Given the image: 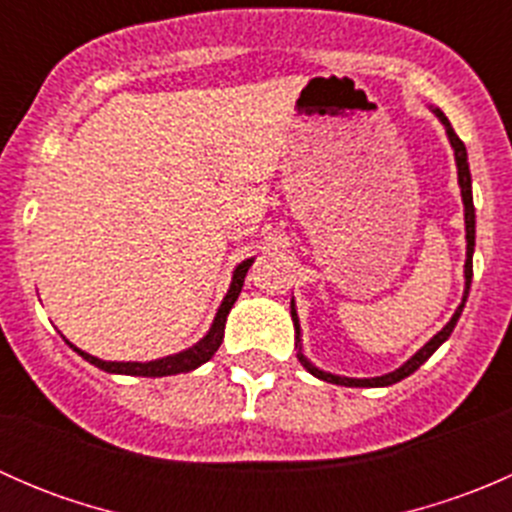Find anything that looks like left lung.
Listing matches in <instances>:
<instances>
[{
  "label": "left lung",
  "instance_id": "obj_1",
  "mask_svg": "<svg viewBox=\"0 0 512 512\" xmlns=\"http://www.w3.org/2000/svg\"><path fill=\"white\" fill-rule=\"evenodd\" d=\"M436 116L441 118V123L446 126V133H448V141H451L453 146V153H456V165H458V185H461V195H463V205H466V240H468V247H466V292H463V302L461 307L456 309V314L451 317V322L446 324V327L441 329V332L436 334V337L431 339V342L426 344V347H421L418 352L411 356L409 361H406L404 366H399L396 371H391V374H384V376H374V379H347V376H334V374H327V371L317 369V366L309 364L307 359H304L302 352H297V359L302 361L304 369L309 371V374H314L317 379L322 381H329V384H339V386H391L396 384V381L406 379V376H411L418 366L423 364V361L428 359L433 352H436L438 347H441L443 342H446L448 337H451L453 327H456L458 317H461L463 307H466V299H468V289H471V280H473V247H476V210H473V193H471V170H468V153H466V146H463L461 138L456 136V131L451 128V123H448V118L443 116V111H438L436 108ZM292 322H294V347H299V319H297V312H294V302H292Z\"/></svg>",
  "mask_w": 512,
  "mask_h": 512
}]
</instances>
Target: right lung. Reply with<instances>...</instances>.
Segmentation results:
<instances>
[{"label": "right lung", "mask_w": 512, "mask_h": 512, "mask_svg": "<svg viewBox=\"0 0 512 512\" xmlns=\"http://www.w3.org/2000/svg\"><path fill=\"white\" fill-rule=\"evenodd\" d=\"M255 260H245L242 265H237L235 275H232V285L227 289L223 304H220L218 314H215V322L213 327H210V332L205 334L203 339H200L195 347L185 349V352L180 354H173V356H165V359H156V361H148V364H141V361H103V359H96V356L81 352V349H76L74 344H69L74 352H79L84 356L89 364L98 366V369L108 371V374H131V376H170V374H183V371H193L198 369L200 364H205V361L213 359V354L218 352L220 344H223V334H225V319L227 314H230L232 304H235L237 294H240L242 285H245V275L247 270H250V265Z\"/></svg>", "instance_id": "right-lung-1"}]
</instances>
